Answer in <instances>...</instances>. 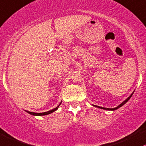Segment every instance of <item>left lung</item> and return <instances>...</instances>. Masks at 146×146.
Segmentation results:
<instances>
[{"mask_svg":"<svg viewBox=\"0 0 146 146\" xmlns=\"http://www.w3.org/2000/svg\"><path fill=\"white\" fill-rule=\"evenodd\" d=\"M133 93H134V92H132V93H131V95H130V96H129V97H128V98H127L126 100H125V101H123V102L121 103V104H119L118 106H117V107H115V108H113V109H109V108H104V107H101V106H96V105H93V106H95V107L100 108V109H104V110H108V111H115V110H116V109H119V108H120V107H121V106H123V105L125 104H126V103L127 102H128V100H129V99L131 98V97L132 96Z\"/></svg>","mask_w":146,"mask_h":146,"instance_id":"8db88e82","label":"left lung"}]
</instances>
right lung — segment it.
<instances>
[{"label": "right lung", "mask_w": 146, "mask_h": 146, "mask_svg": "<svg viewBox=\"0 0 146 146\" xmlns=\"http://www.w3.org/2000/svg\"><path fill=\"white\" fill-rule=\"evenodd\" d=\"M60 104H61V102L60 103V104H59V105H58V106H57V107H56V108H55V109H52V110H50V111H46V112H44V113H34V112H31V111H26V112H27V113H29V114H31V115H37V116H41V115H48V114L54 112L55 111L57 110V109H58L59 106H60Z\"/></svg>", "instance_id": "add662e5"}]
</instances>
